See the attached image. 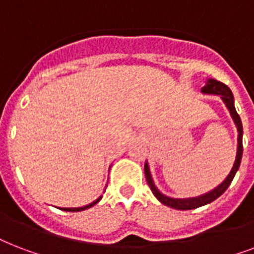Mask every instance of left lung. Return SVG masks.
<instances>
[{"mask_svg":"<svg viewBox=\"0 0 254 254\" xmlns=\"http://www.w3.org/2000/svg\"><path fill=\"white\" fill-rule=\"evenodd\" d=\"M201 92L203 93H211V95H220L223 101L225 103L227 108L231 112V116H232L233 121L236 124L237 127V131H239V138H237V154H236V161H235V165H233L232 170H231V173L227 178H225V181L221 183L220 186H217L216 189L212 190L211 192L205 193V195H201V196L197 197H191V199H173V197H167L165 195L159 192L157 187L153 183V179H151L150 171H149V166H147V163H145V178H146V182L149 187H150L151 192L154 193V196L158 199L162 204L169 205L171 208L175 209H181V211H186V209H193L197 208V207H201V205L208 204L211 201L216 200L217 197L223 195L225 192V190L228 189L229 185H231V182L233 181V178L236 175L237 170L240 167L241 163V157H243V124H241L240 116L237 115L236 108H235V104H233V95L232 91L229 89L224 83H221V81L213 80V79H209L207 81V84L204 87L201 88Z\"/></svg>","mask_w":254,"mask_h":254,"instance_id":"obj_1","label":"left lung"}]
</instances>
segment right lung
Masks as SVG:
<instances>
[{
  "label": "right lung",
  "instance_id": "1",
  "mask_svg": "<svg viewBox=\"0 0 254 254\" xmlns=\"http://www.w3.org/2000/svg\"><path fill=\"white\" fill-rule=\"evenodd\" d=\"M100 199H101V197H99L97 200H95L93 203H91L89 205H85V207H80V208H63V211H68V212H79V211H84V209L89 208V207H92V205H95L96 203H99Z\"/></svg>",
  "mask_w": 254,
  "mask_h": 254
}]
</instances>
